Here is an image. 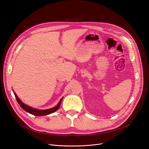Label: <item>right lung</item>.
I'll list each match as a JSON object with an SVG mask.
<instances>
[{
	"label": "right lung",
	"instance_id": "obj_1",
	"mask_svg": "<svg viewBox=\"0 0 149 149\" xmlns=\"http://www.w3.org/2000/svg\"><path fill=\"white\" fill-rule=\"evenodd\" d=\"M13 93L15 94V96L16 97V101L17 102H18V104L20 105V107L22 108L24 110H25V111L32 114V115H34V116H46V115H48V114H50L51 113H53L54 112H55L56 110H58L60 107V105H61V101L63 99V98H62L59 102H58V104L55 106V107H53V108H51V109H47V110H38V109H33L31 107H29V106L26 105L25 104H24L22 101H21L19 97L17 96V95L16 94V93L13 91Z\"/></svg>",
	"mask_w": 149,
	"mask_h": 149
}]
</instances>
